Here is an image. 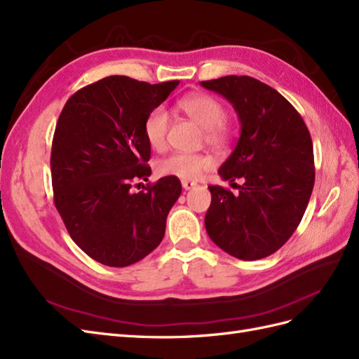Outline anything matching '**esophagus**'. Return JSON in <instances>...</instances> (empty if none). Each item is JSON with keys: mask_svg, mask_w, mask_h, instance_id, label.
Masks as SVG:
<instances>
[{"mask_svg": "<svg viewBox=\"0 0 359 359\" xmlns=\"http://www.w3.org/2000/svg\"><path fill=\"white\" fill-rule=\"evenodd\" d=\"M181 184H182V189H184V190H190V189H193V187H196V182H195V181L182 180Z\"/></svg>", "mask_w": 359, "mask_h": 359, "instance_id": "1", "label": "esophagus"}]
</instances>
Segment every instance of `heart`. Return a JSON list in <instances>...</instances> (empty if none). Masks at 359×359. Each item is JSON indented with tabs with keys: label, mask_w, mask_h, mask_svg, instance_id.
<instances>
[{
	"label": "heart",
	"mask_w": 359,
	"mask_h": 359,
	"mask_svg": "<svg viewBox=\"0 0 359 359\" xmlns=\"http://www.w3.org/2000/svg\"><path fill=\"white\" fill-rule=\"evenodd\" d=\"M178 109L203 128L205 142L212 147H222L229 140V130L225 125L226 109L217 98L207 93H191L178 102ZM170 118L168 110L158 105L154 107L143 122V134L148 144L156 151H163L168 144ZM212 164L205 152H175L157 161L156 169L161 177L180 180H198Z\"/></svg>",
	"instance_id": "obj_1"
}]
</instances>
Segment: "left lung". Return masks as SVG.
<instances>
[{"mask_svg":"<svg viewBox=\"0 0 359 359\" xmlns=\"http://www.w3.org/2000/svg\"><path fill=\"white\" fill-rule=\"evenodd\" d=\"M234 105L240 139L219 175L238 191L208 186L210 238L226 254L254 261L283 248L304 217L314 187L313 140L283 95L248 75L201 81ZM241 179L240 187L235 182Z\"/></svg>","mask_w":359,"mask_h":359,"instance_id":"8db88e82","label":"left lung"}]
</instances>
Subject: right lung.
<instances>
[{
	"instance_id": "add662e5",
	"label": "right lung",
	"mask_w": 359,
	"mask_h": 359,
	"mask_svg": "<svg viewBox=\"0 0 359 359\" xmlns=\"http://www.w3.org/2000/svg\"><path fill=\"white\" fill-rule=\"evenodd\" d=\"M178 84L105 76L75 92L57 121L54 205L76 246L104 266L137 263L164 237L180 180L164 177L140 191L133 186L151 175L143 122Z\"/></svg>"
}]
</instances>
